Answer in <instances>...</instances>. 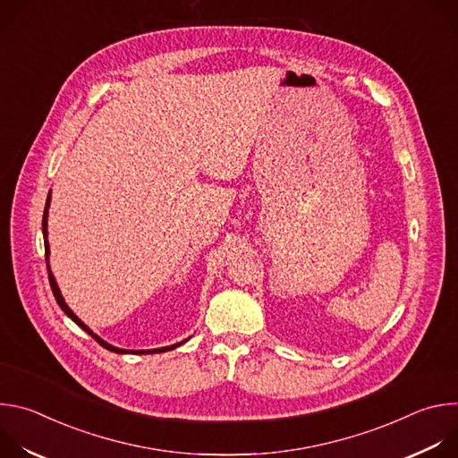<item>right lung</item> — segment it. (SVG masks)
I'll return each instance as SVG.
<instances>
[{
    "label": "right lung",
    "instance_id": "obj_1",
    "mask_svg": "<svg viewBox=\"0 0 458 458\" xmlns=\"http://www.w3.org/2000/svg\"><path fill=\"white\" fill-rule=\"evenodd\" d=\"M48 203H50V193H48V198H47V205H45V212H43V237H45V260H47V270H48V281H50V288H52V293H54V297H55V301H57V304L61 306V310L67 313L78 326L80 328H83L94 341H98V344H101L103 348H106V350H110V352H114V353H161V352H168V350H174V348H177L179 344H182V343H179V344H174V346H166V348H157V350H121V348H115V346H112V344H108V343H105L103 339H99L90 328H87V326L74 315V311L67 306V302L63 301V297H61V292H59V288H57V284H55V279H54V276L50 274V267H48V242H47V216H48Z\"/></svg>",
    "mask_w": 458,
    "mask_h": 458
}]
</instances>
